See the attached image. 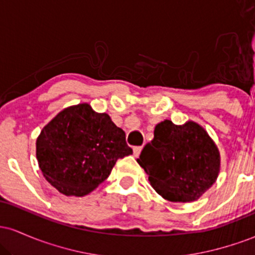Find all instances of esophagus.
<instances>
[{"instance_id":"obj_1","label":"esophagus","mask_w":255,"mask_h":255,"mask_svg":"<svg viewBox=\"0 0 255 255\" xmlns=\"http://www.w3.org/2000/svg\"><path fill=\"white\" fill-rule=\"evenodd\" d=\"M141 150H142L141 146H136V147H134V148H133V154H134V157H139L140 153H141Z\"/></svg>"}]
</instances>
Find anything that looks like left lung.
<instances>
[{
    "instance_id": "8db88e82",
    "label": "left lung",
    "mask_w": 255,
    "mask_h": 255,
    "mask_svg": "<svg viewBox=\"0 0 255 255\" xmlns=\"http://www.w3.org/2000/svg\"><path fill=\"white\" fill-rule=\"evenodd\" d=\"M136 162L158 194L174 203H191L216 182L221 157L201 126L193 121L176 126L165 120L156 126L153 140Z\"/></svg>"
}]
</instances>
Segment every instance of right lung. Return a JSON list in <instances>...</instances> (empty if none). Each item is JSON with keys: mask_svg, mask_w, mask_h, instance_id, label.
I'll return each mask as SVG.
<instances>
[{"mask_svg": "<svg viewBox=\"0 0 255 255\" xmlns=\"http://www.w3.org/2000/svg\"><path fill=\"white\" fill-rule=\"evenodd\" d=\"M133 153L108 114L83 103L58 113L40 131L36 154L44 177L64 195L84 197L107 180L119 158Z\"/></svg>", "mask_w": 255, "mask_h": 255, "instance_id": "right-lung-1", "label": "right lung"}]
</instances>
